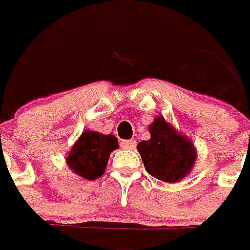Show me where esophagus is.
<instances>
[{"instance_id":"obj_1","label":"esophagus","mask_w":250,"mask_h":250,"mask_svg":"<svg viewBox=\"0 0 250 250\" xmlns=\"http://www.w3.org/2000/svg\"><path fill=\"white\" fill-rule=\"evenodd\" d=\"M122 148L127 149V150H133L136 146V141L135 140H123L121 143Z\"/></svg>"}]
</instances>
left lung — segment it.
Segmentation results:
<instances>
[{
	"label": "left lung",
	"instance_id": "1",
	"mask_svg": "<svg viewBox=\"0 0 250 250\" xmlns=\"http://www.w3.org/2000/svg\"><path fill=\"white\" fill-rule=\"evenodd\" d=\"M148 128L150 139L137 144L148 174L165 183H178L187 178L197 158L192 140L162 115L154 118Z\"/></svg>",
	"mask_w": 250,
	"mask_h": 250
}]
</instances>
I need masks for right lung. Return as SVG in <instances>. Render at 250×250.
Masks as SVG:
<instances>
[{
  "label": "right lung",
  "instance_id": "obj_1",
  "mask_svg": "<svg viewBox=\"0 0 250 250\" xmlns=\"http://www.w3.org/2000/svg\"><path fill=\"white\" fill-rule=\"evenodd\" d=\"M119 148L114 135H104L85 129L66 156L68 168L85 180H96L104 175L110 154Z\"/></svg>",
  "mask_w": 250,
  "mask_h": 250
}]
</instances>
